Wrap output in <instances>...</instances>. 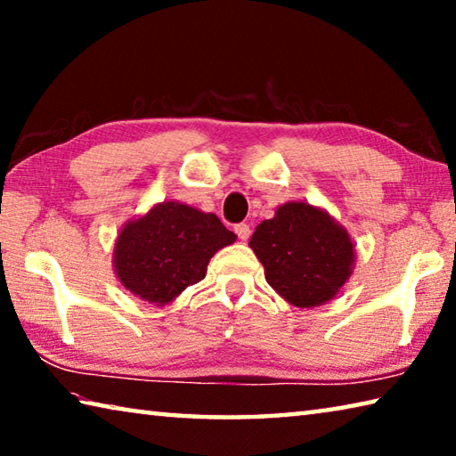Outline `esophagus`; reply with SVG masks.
<instances>
[{
    "label": "esophagus",
    "mask_w": 456,
    "mask_h": 456,
    "mask_svg": "<svg viewBox=\"0 0 456 456\" xmlns=\"http://www.w3.org/2000/svg\"><path fill=\"white\" fill-rule=\"evenodd\" d=\"M235 233H237L239 239H241V241H247V239H249V235H251V229H249V225H247V223H239V225H235Z\"/></svg>",
    "instance_id": "esophagus-1"
}]
</instances>
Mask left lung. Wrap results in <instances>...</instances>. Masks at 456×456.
<instances>
[{
	"instance_id": "obj_1",
	"label": "left lung",
	"mask_w": 456,
	"mask_h": 456,
	"mask_svg": "<svg viewBox=\"0 0 456 456\" xmlns=\"http://www.w3.org/2000/svg\"><path fill=\"white\" fill-rule=\"evenodd\" d=\"M249 247L275 293L296 307L334 299L350 280L356 247L344 225L307 200H289L256 227Z\"/></svg>"
}]
</instances>
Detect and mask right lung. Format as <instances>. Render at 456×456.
Instances as JSON below:
<instances>
[{"label":"right lung","mask_w":456,"mask_h":456,"mask_svg":"<svg viewBox=\"0 0 456 456\" xmlns=\"http://www.w3.org/2000/svg\"><path fill=\"white\" fill-rule=\"evenodd\" d=\"M235 239L215 213L163 200L120 227L114 273L133 296L163 307L203 280L211 257Z\"/></svg>","instance_id":"obj_1"}]
</instances>
